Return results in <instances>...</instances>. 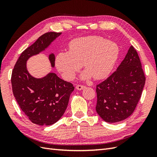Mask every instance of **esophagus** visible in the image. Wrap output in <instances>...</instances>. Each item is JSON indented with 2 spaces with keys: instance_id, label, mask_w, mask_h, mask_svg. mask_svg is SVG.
Returning <instances> with one entry per match:
<instances>
[{
  "instance_id": "34e87169",
  "label": "esophagus",
  "mask_w": 157,
  "mask_h": 157,
  "mask_svg": "<svg viewBox=\"0 0 157 157\" xmlns=\"http://www.w3.org/2000/svg\"><path fill=\"white\" fill-rule=\"evenodd\" d=\"M85 88H86V86H82V85H80V84L77 85V86H76V89H77V90H82L84 89Z\"/></svg>"
}]
</instances>
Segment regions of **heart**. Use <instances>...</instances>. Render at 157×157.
Segmentation results:
<instances>
[{"instance_id":"1","label":"heart","mask_w":157,"mask_h":157,"mask_svg":"<svg viewBox=\"0 0 157 157\" xmlns=\"http://www.w3.org/2000/svg\"><path fill=\"white\" fill-rule=\"evenodd\" d=\"M118 56L119 47L116 42L101 36H88L71 41L69 52H59L55 63L67 80L74 78L82 65L86 69L80 76L82 80H88L92 76L100 80L111 73Z\"/></svg>"}]
</instances>
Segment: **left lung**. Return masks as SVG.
I'll return each instance as SVG.
<instances>
[{"label":"left lung","instance_id":"obj_1","mask_svg":"<svg viewBox=\"0 0 157 157\" xmlns=\"http://www.w3.org/2000/svg\"><path fill=\"white\" fill-rule=\"evenodd\" d=\"M145 82L139 56L131 46L115 72L97 85L96 110L99 116L109 123L130 117L141 98Z\"/></svg>","mask_w":157,"mask_h":157}]
</instances>
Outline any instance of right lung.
I'll return each mask as SVG.
<instances>
[{"mask_svg": "<svg viewBox=\"0 0 157 157\" xmlns=\"http://www.w3.org/2000/svg\"><path fill=\"white\" fill-rule=\"evenodd\" d=\"M61 33L48 32L23 51L12 71L11 82L16 101L23 112L35 124L50 126L58 122L67 109L73 85L50 72L41 78L29 73L27 61L44 52ZM51 67H55V56H48Z\"/></svg>", "mask_w": 157, "mask_h": 157, "instance_id": "obj_1", "label": "right lung"}]
</instances>
